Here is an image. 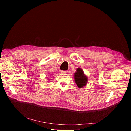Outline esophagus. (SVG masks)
I'll use <instances>...</instances> for the list:
<instances>
[{
    "mask_svg": "<svg viewBox=\"0 0 131 131\" xmlns=\"http://www.w3.org/2000/svg\"><path fill=\"white\" fill-rule=\"evenodd\" d=\"M61 72L62 73H67V72H68V71L67 70H61Z\"/></svg>",
    "mask_w": 131,
    "mask_h": 131,
    "instance_id": "1",
    "label": "esophagus"
}]
</instances>
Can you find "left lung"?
Wrapping results in <instances>:
<instances>
[{"instance_id":"1","label":"left lung","mask_w":131,"mask_h":131,"mask_svg":"<svg viewBox=\"0 0 131 131\" xmlns=\"http://www.w3.org/2000/svg\"><path fill=\"white\" fill-rule=\"evenodd\" d=\"M74 78L75 82L79 88H84L88 84V77L80 68H78L76 69V72L74 74Z\"/></svg>"}]
</instances>
